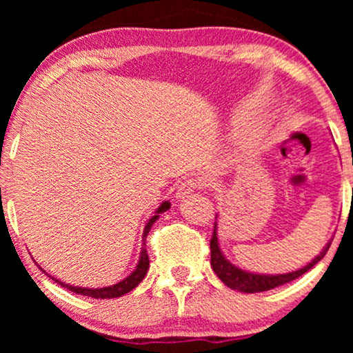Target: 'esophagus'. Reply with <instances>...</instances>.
<instances>
[{"mask_svg":"<svg viewBox=\"0 0 353 353\" xmlns=\"http://www.w3.org/2000/svg\"><path fill=\"white\" fill-rule=\"evenodd\" d=\"M201 181L199 180H194V178H188V180L181 181L180 185L176 188V197L178 199H183V197H186L188 194H191L192 191H196L197 188H201Z\"/></svg>","mask_w":353,"mask_h":353,"instance_id":"esophagus-1","label":"esophagus"}]
</instances>
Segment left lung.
Returning a JSON list of instances; mask_svg holds the SVG:
<instances>
[{
  "mask_svg": "<svg viewBox=\"0 0 353 353\" xmlns=\"http://www.w3.org/2000/svg\"><path fill=\"white\" fill-rule=\"evenodd\" d=\"M216 230H219V221H215L214 234H212V239H210V265H212V268H214L216 276L223 281V284H226V286L231 289H234V291L245 292V294L270 291V289L281 286V284L291 283V281H294V279H297L299 276H302L303 273H307L308 270H310L312 267H315V265L320 262L323 257H325L327 249H330V245H331V241H332V239H330V243L323 248L321 252L318 254L310 263H307L305 267L296 270V272L283 273V274H263V273L248 272V270H243V268L236 267V265L231 263L230 260L225 257L223 252H221L219 236H216Z\"/></svg>",
  "mask_w": 353,
  "mask_h": 353,
  "instance_id": "obj_1",
  "label": "left lung"
}]
</instances>
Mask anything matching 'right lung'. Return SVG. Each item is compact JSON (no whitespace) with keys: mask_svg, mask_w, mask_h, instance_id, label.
Wrapping results in <instances>:
<instances>
[{"mask_svg":"<svg viewBox=\"0 0 353 353\" xmlns=\"http://www.w3.org/2000/svg\"><path fill=\"white\" fill-rule=\"evenodd\" d=\"M170 209V202L168 201H163L161 205H159V209L154 212V215L149 219V221L144 226V231H143V248H141V252H139V260H138V265L137 268L133 270L132 273L128 274L127 278L122 279V281L117 283V284H112V286H108V288H80V286H70V284H65L59 281V279L52 278L50 274L51 279H54L57 284H61L62 288L69 289V291L75 292V294H81V296H88V297H93V299H115V297H122L123 294H127L130 291H133L134 288L138 286L139 283L143 281L144 276H146L148 270H149V257H148V250H146V236L149 233V230L152 228L154 221H156L161 214L163 212H167ZM40 267V265H38ZM41 270V268H40ZM45 272V270H43Z\"/></svg>","mask_w":353,"mask_h":353,"instance_id":"obj_1","label":"right lung"}]
</instances>
